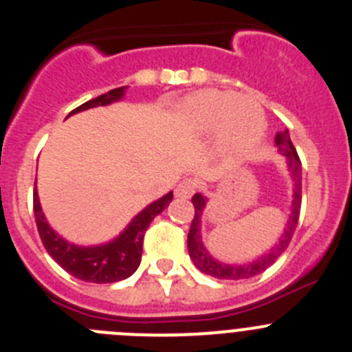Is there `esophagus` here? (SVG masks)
I'll return each instance as SVG.
<instances>
[{
  "instance_id": "obj_1",
  "label": "esophagus",
  "mask_w": 352,
  "mask_h": 352,
  "mask_svg": "<svg viewBox=\"0 0 352 352\" xmlns=\"http://www.w3.org/2000/svg\"><path fill=\"white\" fill-rule=\"evenodd\" d=\"M196 187H197L196 180L192 179L180 180L175 187V196L182 197V199H187V197H190L194 192H196Z\"/></svg>"
}]
</instances>
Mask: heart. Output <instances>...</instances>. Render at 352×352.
<instances>
[{"label":"heart","instance_id":"1","mask_svg":"<svg viewBox=\"0 0 352 352\" xmlns=\"http://www.w3.org/2000/svg\"><path fill=\"white\" fill-rule=\"evenodd\" d=\"M190 125L199 132L220 129L223 148L234 155H249L261 141L267 118L258 101L227 91H201L186 104Z\"/></svg>","mask_w":352,"mask_h":352}]
</instances>
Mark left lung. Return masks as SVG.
Returning <instances> with one entry per match:
<instances>
[{"label": "left lung", "mask_w": 352, "mask_h": 352, "mask_svg": "<svg viewBox=\"0 0 352 352\" xmlns=\"http://www.w3.org/2000/svg\"><path fill=\"white\" fill-rule=\"evenodd\" d=\"M275 142H277L278 149L287 156V165L292 173V180H294V201H292V213L291 218H289L287 230L280 237V242L267 256H263V258L256 259V261L249 263V265H225V263H220L214 258H211L210 252L206 251V248L201 242V214H203L206 199L199 192L194 194V218L192 223H190L187 245H189L190 259L194 261L197 270H201L203 274L211 275L214 278H221V280H241V278L254 277V275L267 270L270 265H274L278 256L287 249L289 242H291L292 235H294L296 227H298L299 211H301V160H299L298 151H296L294 144H292L291 138H289L287 129L284 132H278Z\"/></svg>", "instance_id": "left-lung-1"}]
</instances>
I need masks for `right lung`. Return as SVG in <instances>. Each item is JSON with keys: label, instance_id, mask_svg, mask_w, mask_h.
<instances>
[{"label": "right lung", "instance_id": "right-lung-1", "mask_svg": "<svg viewBox=\"0 0 352 352\" xmlns=\"http://www.w3.org/2000/svg\"><path fill=\"white\" fill-rule=\"evenodd\" d=\"M125 87H117V89L108 91L107 94L89 100L87 103L72 110L70 115L122 100ZM172 199L173 194L168 192L162 199L151 203L131 221V225L115 241L103 245H94V248H80V245L70 244L61 239L47 225L43 210H41L37 190H34V217H36L37 232H39L44 248L65 272L74 275L78 280L93 282V284H111V282L131 277L138 270L139 263H141L142 241H144L146 230H148L149 223L155 220L156 214L162 213Z\"/></svg>", "mask_w": 352, "mask_h": 352}]
</instances>
